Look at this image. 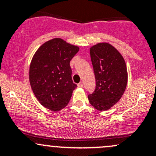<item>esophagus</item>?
Here are the masks:
<instances>
[{
    "mask_svg": "<svg viewBox=\"0 0 156 156\" xmlns=\"http://www.w3.org/2000/svg\"><path fill=\"white\" fill-rule=\"evenodd\" d=\"M78 87H79V88H82V87H83V83H82V82H80V83L78 84Z\"/></svg>",
    "mask_w": 156,
    "mask_h": 156,
    "instance_id": "esophagus-1",
    "label": "esophagus"
}]
</instances>
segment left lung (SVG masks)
<instances>
[{"instance_id":"1","label":"left lung","mask_w":156,"mask_h":156,"mask_svg":"<svg viewBox=\"0 0 156 156\" xmlns=\"http://www.w3.org/2000/svg\"><path fill=\"white\" fill-rule=\"evenodd\" d=\"M95 76V90L88 95L91 105L106 111L120 100L128 82L125 62L119 52L108 43H98L90 48Z\"/></svg>"}]
</instances>
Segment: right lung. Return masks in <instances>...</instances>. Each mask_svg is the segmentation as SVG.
<instances>
[{
    "instance_id": "right-lung-1",
    "label": "right lung",
    "mask_w": 156,
    "mask_h": 156,
    "mask_svg": "<svg viewBox=\"0 0 156 156\" xmlns=\"http://www.w3.org/2000/svg\"><path fill=\"white\" fill-rule=\"evenodd\" d=\"M79 51L63 39L55 38L39 48L32 58L29 80L34 94L44 107L53 112L64 108L77 87L69 62Z\"/></svg>"
}]
</instances>
